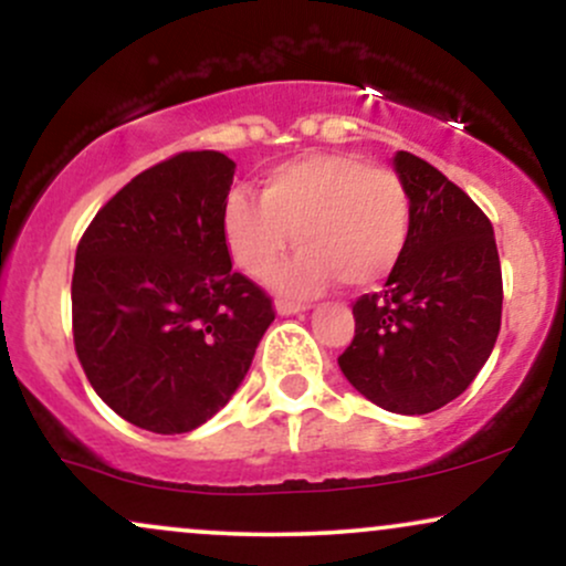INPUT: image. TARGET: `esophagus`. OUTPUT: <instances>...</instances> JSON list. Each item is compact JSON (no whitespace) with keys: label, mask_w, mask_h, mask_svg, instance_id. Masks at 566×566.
<instances>
[{"label":"esophagus","mask_w":566,"mask_h":566,"mask_svg":"<svg viewBox=\"0 0 566 566\" xmlns=\"http://www.w3.org/2000/svg\"><path fill=\"white\" fill-rule=\"evenodd\" d=\"M308 303H295V301H276V314L279 316H292L301 314V311H308Z\"/></svg>","instance_id":"esophagus-1"}]
</instances>
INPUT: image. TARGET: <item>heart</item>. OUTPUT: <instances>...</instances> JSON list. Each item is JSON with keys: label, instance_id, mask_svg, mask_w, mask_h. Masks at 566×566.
<instances>
[{"label": "heart", "instance_id": "b5f03b06", "mask_svg": "<svg viewBox=\"0 0 566 566\" xmlns=\"http://www.w3.org/2000/svg\"><path fill=\"white\" fill-rule=\"evenodd\" d=\"M412 226L407 186L391 170L350 154H308L263 178L261 199L231 191L223 207L229 250L250 276L269 279L290 250L276 284L295 295L327 287H369L399 263Z\"/></svg>", "mask_w": 566, "mask_h": 566}]
</instances>
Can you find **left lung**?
I'll return each instance as SVG.
<instances>
[{"label": "left lung", "mask_w": 566, "mask_h": 566, "mask_svg": "<svg viewBox=\"0 0 566 566\" xmlns=\"http://www.w3.org/2000/svg\"><path fill=\"white\" fill-rule=\"evenodd\" d=\"M394 167L412 201L409 239L386 290L354 303V340L337 365L373 405L426 415L458 399L490 359L503 274L490 218L463 188L409 151Z\"/></svg>", "instance_id": "1"}]
</instances>
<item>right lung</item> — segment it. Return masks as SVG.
Listing matches in <instances>:
<instances>
[{"mask_svg": "<svg viewBox=\"0 0 566 566\" xmlns=\"http://www.w3.org/2000/svg\"><path fill=\"white\" fill-rule=\"evenodd\" d=\"M237 165L184 151L97 210L71 279L74 348L127 423L186 433L229 405L274 322L271 297L231 271L223 207Z\"/></svg>", "mask_w": 566, "mask_h": 566, "instance_id": "obj_1", "label": "right lung"}]
</instances>
